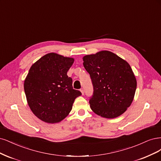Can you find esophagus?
Returning a JSON list of instances; mask_svg holds the SVG:
<instances>
[{
	"mask_svg": "<svg viewBox=\"0 0 161 161\" xmlns=\"http://www.w3.org/2000/svg\"><path fill=\"white\" fill-rule=\"evenodd\" d=\"M80 92H81V94H82V95H84V90L81 89V90H80Z\"/></svg>",
	"mask_w": 161,
	"mask_h": 161,
	"instance_id": "obj_1",
	"label": "esophagus"
}]
</instances>
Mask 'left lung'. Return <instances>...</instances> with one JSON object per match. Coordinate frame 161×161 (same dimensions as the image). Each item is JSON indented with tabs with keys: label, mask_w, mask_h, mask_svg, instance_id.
Returning <instances> with one entry per match:
<instances>
[{
	"label": "left lung",
	"mask_w": 161,
	"mask_h": 161,
	"mask_svg": "<svg viewBox=\"0 0 161 161\" xmlns=\"http://www.w3.org/2000/svg\"><path fill=\"white\" fill-rule=\"evenodd\" d=\"M83 61L94 86L92 110L106 118L122 115L130 106L137 86L130 65L109 51L85 55Z\"/></svg>",
	"instance_id": "obj_1"
}]
</instances>
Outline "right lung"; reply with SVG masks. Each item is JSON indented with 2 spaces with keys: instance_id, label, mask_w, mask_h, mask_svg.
I'll return each instance as SVG.
<instances>
[{
  "instance_id": "add662e5",
  "label": "right lung",
  "mask_w": 161,
  "mask_h": 161,
  "mask_svg": "<svg viewBox=\"0 0 161 161\" xmlns=\"http://www.w3.org/2000/svg\"><path fill=\"white\" fill-rule=\"evenodd\" d=\"M74 59L49 53L34 63L24 81L26 98L31 110L41 120L58 123L66 118L77 97L67 75Z\"/></svg>"
}]
</instances>
